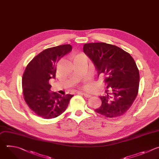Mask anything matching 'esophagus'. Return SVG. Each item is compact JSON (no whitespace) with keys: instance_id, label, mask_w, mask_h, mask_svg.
<instances>
[{"instance_id":"1","label":"esophagus","mask_w":159,"mask_h":159,"mask_svg":"<svg viewBox=\"0 0 159 159\" xmlns=\"http://www.w3.org/2000/svg\"><path fill=\"white\" fill-rule=\"evenodd\" d=\"M78 94H82V95H84V96L85 97H91V94L88 93H84V92H82V91H78Z\"/></svg>"}]
</instances>
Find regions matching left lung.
<instances>
[{
  "label": "left lung",
  "mask_w": 159,
  "mask_h": 159,
  "mask_svg": "<svg viewBox=\"0 0 159 159\" xmlns=\"http://www.w3.org/2000/svg\"><path fill=\"white\" fill-rule=\"evenodd\" d=\"M84 52L93 61L98 76L103 74L107 90L100 97L102 105L97 113L108 118L123 115L135 100L139 87V71L127 52L105 43H87Z\"/></svg>",
  "instance_id": "obj_1"
}]
</instances>
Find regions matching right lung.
I'll return each mask as SVG.
<instances>
[{
    "label": "right lung",
    "mask_w": 159,
    "mask_h": 159,
    "mask_svg": "<svg viewBox=\"0 0 159 159\" xmlns=\"http://www.w3.org/2000/svg\"><path fill=\"white\" fill-rule=\"evenodd\" d=\"M72 50L70 44L48 48L32 59L24 72L22 84L25 103L36 115L51 119L67 108L73 94L51 92L49 81L55 78L59 60Z\"/></svg>",
    "instance_id": "1"
}]
</instances>
